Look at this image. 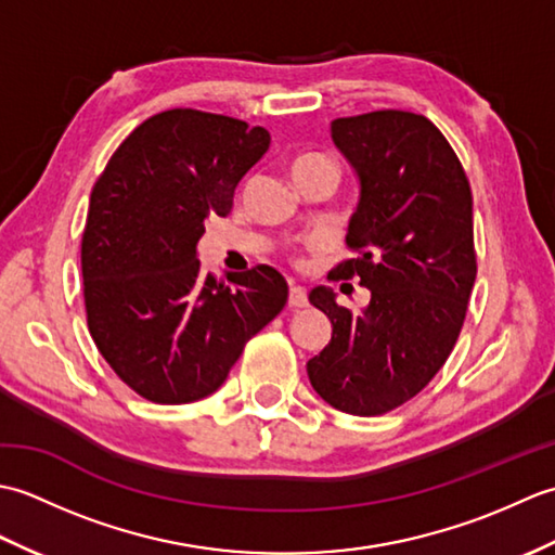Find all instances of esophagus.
<instances>
[{
  "label": "esophagus",
  "instance_id": "obj_1",
  "mask_svg": "<svg viewBox=\"0 0 555 555\" xmlns=\"http://www.w3.org/2000/svg\"><path fill=\"white\" fill-rule=\"evenodd\" d=\"M288 305L291 308H305L308 305V293H305L302 286H291V293H288Z\"/></svg>",
  "mask_w": 555,
  "mask_h": 555
}]
</instances>
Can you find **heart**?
Here are the masks:
<instances>
[{
	"label": "heart",
	"mask_w": 555,
	"mask_h": 555,
	"mask_svg": "<svg viewBox=\"0 0 555 555\" xmlns=\"http://www.w3.org/2000/svg\"><path fill=\"white\" fill-rule=\"evenodd\" d=\"M317 164H334V162L328 159V157H324V155H302V157L296 162V167H293V171L308 169V167H317Z\"/></svg>",
	"instance_id": "1"
}]
</instances>
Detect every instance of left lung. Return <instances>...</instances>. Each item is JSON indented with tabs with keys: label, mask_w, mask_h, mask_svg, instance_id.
Wrapping results in <instances>:
<instances>
[{
	"label": "left lung",
	"mask_w": 555,
	"mask_h": 555,
	"mask_svg": "<svg viewBox=\"0 0 555 555\" xmlns=\"http://www.w3.org/2000/svg\"><path fill=\"white\" fill-rule=\"evenodd\" d=\"M332 140L360 183L346 235L360 257L328 276L360 279L372 298L352 314L334 288L310 291L332 340L308 376L332 408L372 417L417 396L451 356L477 276L473 193L453 147L420 114L336 119Z\"/></svg>",
	"instance_id": "8db88e82"
}]
</instances>
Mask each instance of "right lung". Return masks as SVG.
Instances as JSON below:
<instances>
[{
    "label": "right lung",
    "instance_id": "1",
    "mask_svg": "<svg viewBox=\"0 0 555 555\" xmlns=\"http://www.w3.org/2000/svg\"><path fill=\"white\" fill-rule=\"evenodd\" d=\"M271 135L231 116L169 109L114 152L90 195L80 264L88 328L119 379L181 405L227 382L247 340L284 310L288 284L267 264L199 271L205 221L227 217Z\"/></svg>",
    "mask_w": 555,
    "mask_h": 555
}]
</instances>
